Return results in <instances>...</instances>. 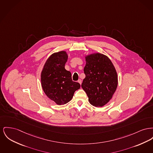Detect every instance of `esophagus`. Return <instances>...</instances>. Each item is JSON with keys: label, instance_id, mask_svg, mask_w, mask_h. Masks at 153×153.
I'll return each instance as SVG.
<instances>
[{"label": "esophagus", "instance_id": "1", "mask_svg": "<svg viewBox=\"0 0 153 153\" xmlns=\"http://www.w3.org/2000/svg\"><path fill=\"white\" fill-rule=\"evenodd\" d=\"M78 82H79V83H80V85H81V82H82V81H81V79H79V80H78Z\"/></svg>", "mask_w": 153, "mask_h": 153}]
</instances>
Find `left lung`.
I'll list each match as a JSON object with an SVG mask.
<instances>
[{"label": "left lung", "instance_id": "1", "mask_svg": "<svg viewBox=\"0 0 153 153\" xmlns=\"http://www.w3.org/2000/svg\"><path fill=\"white\" fill-rule=\"evenodd\" d=\"M85 59V77L81 87L92 105L102 107L111 99L117 89V72L111 61L103 54H91Z\"/></svg>", "mask_w": 153, "mask_h": 153}]
</instances>
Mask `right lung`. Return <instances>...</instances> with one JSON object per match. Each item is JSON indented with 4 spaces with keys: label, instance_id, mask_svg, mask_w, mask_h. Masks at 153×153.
Returning <instances> with one entry per match:
<instances>
[{
    "label": "right lung",
    "instance_id": "add662e5",
    "mask_svg": "<svg viewBox=\"0 0 153 153\" xmlns=\"http://www.w3.org/2000/svg\"><path fill=\"white\" fill-rule=\"evenodd\" d=\"M68 60L65 51L52 54L47 60L41 74V82L45 95L57 105L69 102L80 84L72 81V74L65 69Z\"/></svg>",
    "mask_w": 153,
    "mask_h": 153
}]
</instances>
